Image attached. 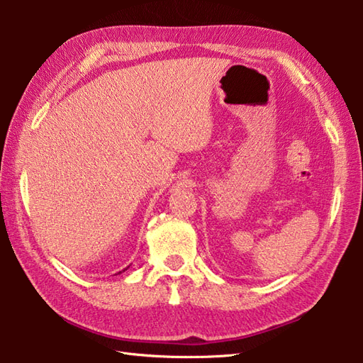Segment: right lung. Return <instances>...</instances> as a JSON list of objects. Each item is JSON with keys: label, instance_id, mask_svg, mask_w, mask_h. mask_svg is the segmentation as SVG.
I'll list each match as a JSON object with an SVG mask.
<instances>
[{"label": "right lung", "instance_id": "obj_1", "mask_svg": "<svg viewBox=\"0 0 363 363\" xmlns=\"http://www.w3.org/2000/svg\"><path fill=\"white\" fill-rule=\"evenodd\" d=\"M125 269H128V268H125ZM125 269H123V272H125ZM121 273V272H120Z\"/></svg>", "mask_w": 363, "mask_h": 363}]
</instances>
